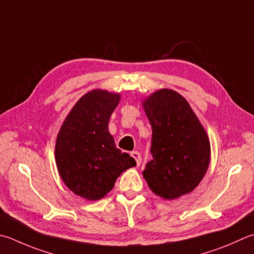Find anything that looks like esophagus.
<instances>
[{
    "label": "esophagus",
    "instance_id": "34e87169",
    "mask_svg": "<svg viewBox=\"0 0 254 254\" xmlns=\"http://www.w3.org/2000/svg\"><path fill=\"white\" fill-rule=\"evenodd\" d=\"M131 156L134 158V160H135V162H136V165L138 166V165H141V163H142V156H141V154L138 153V152H131Z\"/></svg>",
    "mask_w": 254,
    "mask_h": 254
}]
</instances>
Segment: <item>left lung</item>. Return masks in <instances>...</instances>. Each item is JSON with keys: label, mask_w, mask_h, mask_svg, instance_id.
I'll return each instance as SVG.
<instances>
[{"label": "left lung", "mask_w": 254, "mask_h": 254, "mask_svg": "<svg viewBox=\"0 0 254 254\" xmlns=\"http://www.w3.org/2000/svg\"><path fill=\"white\" fill-rule=\"evenodd\" d=\"M152 126L151 154L143 176L151 190L175 199L195 190L210 161V143L185 98L162 89L143 103Z\"/></svg>", "instance_id": "obj_1"}]
</instances>
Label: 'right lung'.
<instances>
[{"label":"right lung","instance_id":"1","mask_svg":"<svg viewBox=\"0 0 254 254\" xmlns=\"http://www.w3.org/2000/svg\"><path fill=\"white\" fill-rule=\"evenodd\" d=\"M120 94L92 90L79 100L58 133L55 155L59 175L76 195L98 200L136 162L116 146L108 130Z\"/></svg>","mask_w":254,"mask_h":254}]
</instances>
